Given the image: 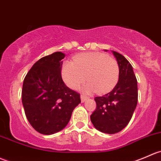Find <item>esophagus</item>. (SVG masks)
<instances>
[{"label":"esophagus","instance_id":"34e87169","mask_svg":"<svg viewBox=\"0 0 161 161\" xmlns=\"http://www.w3.org/2000/svg\"><path fill=\"white\" fill-rule=\"evenodd\" d=\"M87 98H88V97L85 96V95H81L80 96V99H81V102H82V103L85 102Z\"/></svg>","mask_w":161,"mask_h":161}]
</instances>
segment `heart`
<instances>
[{"label":"heart","mask_w":161,"mask_h":161,"mask_svg":"<svg viewBox=\"0 0 161 161\" xmlns=\"http://www.w3.org/2000/svg\"><path fill=\"white\" fill-rule=\"evenodd\" d=\"M62 77L65 84L77 89L86 80L85 91L98 94L106 93L114 88L118 81L119 66L117 61L102 52L82 53L72 62L63 65Z\"/></svg>","instance_id":"heart-1"}]
</instances>
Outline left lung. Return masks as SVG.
I'll return each mask as SVG.
<instances>
[{
    "instance_id": "1",
    "label": "left lung",
    "mask_w": 161,
    "mask_h": 161,
    "mask_svg": "<svg viewBox=\"0 0 161 161\" xmlns=\"http://www.w3.org/2000/svg\"><path fill=\"white\" fill-rule=\"evenodd\" d=\"M119 66V80L110 92L95 97L96 109L91 115L92 124L98 131L115 134L131 120L138 103V85L133 68L120 53L113 51Z\"/></svg>"
}]
</instances>
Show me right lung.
Listing matches in <instances>:
<instances>
[{
    "label": "right lung",
    "mask_w": 161,
    "mask_h": 161,
    "mask_svg": "<svg viewBox=\"0 0 161 161\" xmlns=\"http://www.w3.org/2000/svg\"><path fill=\"white\" fill-rule=\"evenodd\" d=\"M65 54L54 52L33 64L25 77L22 102L31 126L43 135L63 130L74 108L80 103V94L71 90L61 75Z\"/></svg>",
    "instance_id": "1"
}]
</instances>
